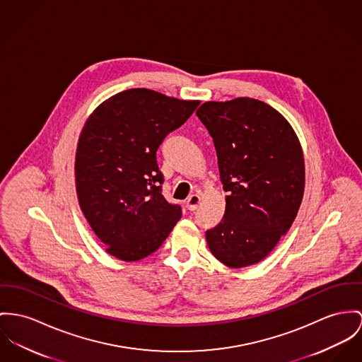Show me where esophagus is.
Wrapping results in <instances>:
<instances>
[{
  "instance_id": "34e87169",
  "label": "esophagus",
  "mask_w": 362,
  "mask_h": 362,
  "mask_svg": "<svg viewBox=\"0 0 362 362\" xmlns=\"http://www.w3.org/2000/svg\"><path fill=\"white\" fill-rule=\"evenodd\" d=\"M199 195L193 194L190 195L189 198H187V201H186V208L189 209V211H195L197 208H198V205H199Z\"/></svg>"
}]
</instances>
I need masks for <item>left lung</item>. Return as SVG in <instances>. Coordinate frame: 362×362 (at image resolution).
<instances>
[{
	"instance_id": "8db88e82",
	"label": "left lung",
	"mask_w": 362,
	"mask_h": 362,
	"mask_svg": "<svg viewBox=\"0 0 362 362\" xmlns=\"http://www.w3.org/2000/svg\"><path fill=\"white\" fill-rule=\"evenodd\" d=\"M197 117L214 139L226 195L222 222L206 243L223 264L263 260L295 221L305 192V160L291 124L250 98L206 102Z\"/></svg>"
}]
</instances>
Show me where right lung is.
<instances>
[{
	"label": "right lung",
	"instance_id": "right-lung-1",
	"mask_svg": "<svg viewBox=\"0 0 362 362\" xmlns=\"http://www.w3.org/2000/svg\"><path fill=\"white\" fill-rule=\"evenodd\" d=\"M198 105L134 88L105 100L86 119L74 165L78 202L117 259L135 262L151 255L182 218V208L161 193L157 150Z\"/></svg>",
	"mask_w": 362,
	"mask_h": 362
}]
</instances>
